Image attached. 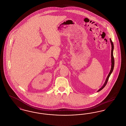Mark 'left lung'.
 <instances>
[{
    "mask_svg": "<svg viewBox=\"0 0 126 126\" xmlns=\"http://www.w3.org/2000/svg\"><path fill=\"white\" fill-rule=\"evenodd\" d=\"M110 42L111 43V67L110 71V72L109 74V75H108V77H107V78H106V80H105V82L104 84H103V86H102V87H101L99 90H98L97 92H98L100 91L101 90H102V89H103V88L106 86V84H107V82H108V79H109V77H110V74L112 73V72L113 70V68H114V57H113V49H114V46H113V42H112V41H111V39H110Z\"/></svg>",
    "mask_w": 126,
    "mask_h": 126,
    "instance_id": "8db88e82",
    "label": "left lung"
}]
</instances>
